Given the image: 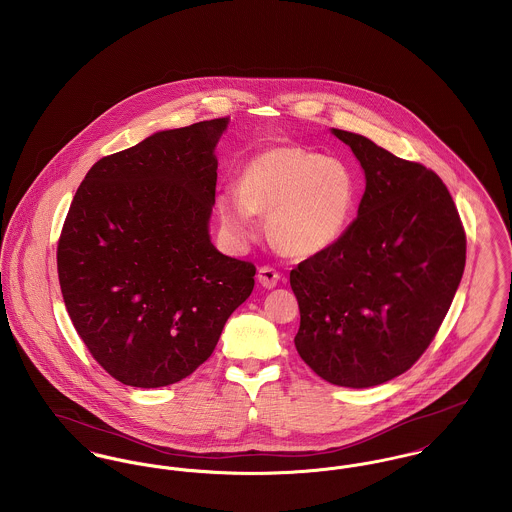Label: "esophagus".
<instances>
[{
    "mask_svg": "<svg viewBox=\"0 0 512 512\" xmlns=\"http://www.w3.org/2000/svg\"><path fill=\"white\" fill-rule=\"evenodd\" d=\"M257 280H259V284L263 286V288H274L276 284H278V280H280V272L274 271L272 267H261L259 272H257Z\"/></svg>",
    "mask_w": 512,
    "mask_h": 512,
    "instance_id": "esophagus-1",
    "label": "esophagus"
}]
</instances>
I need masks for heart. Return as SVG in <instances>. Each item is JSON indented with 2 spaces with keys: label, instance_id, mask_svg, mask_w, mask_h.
<instances>
[{
  "label": "heart",
  "instance_id": "heart-1",
  "mask_svg": "<svg viewBox=\"0 0 512 512\" xmlns=\"http://www.w3.org/2000/svg\"><path fill=\"white\" fill-rule=\"evenodd\" d=\"M360 180L350 164L296 145H280L253 156L240 187L226 185L216 195L222 228L236 241L259 230V214H269L271 240L292 257L331 249L348 232L358 209Z\"/></svg>",
  "mask_w": 512,
  "mask_h": 512
}]
</instances>
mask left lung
Segmentation results:
<instances>
[{"label": "left lung", "instance_id": "1", "mask_svg": "<svg viewBox=\"0 0 512 512\" xmlns=\"http://www.w3.org/2000/svg\"><path fill=\"white\" fill-rule=\"evenodd\" d=\"M360 160L365 193L342 240L290 272L296 350L319 377L367 389L408 371L439 331L466 265L441 178L371 139L332 129Z\"/></svg>", "mask_w": 512, "mask_h": 512}]
</instances>
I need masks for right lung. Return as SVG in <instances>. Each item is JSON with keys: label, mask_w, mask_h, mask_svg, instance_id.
<instances>
[{"label": "right lung", "mask_w": 512, "mask_h": 512, "mask_svg": "<svg viewBox=\"0 0 512 512\" xmlns=\"http://www.w3.org/2000/svg\"><path fill=\"white\" fill-rule=\"evenodd\" d=\"M230 118L158 131L100 158L58 243L61 294L92 358L123 385L191 375L249 298L255 267L211 241L214 149Z\"/></svg>", "instance_id": "obj_1"}]
</instances>
